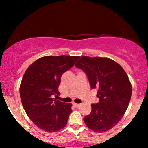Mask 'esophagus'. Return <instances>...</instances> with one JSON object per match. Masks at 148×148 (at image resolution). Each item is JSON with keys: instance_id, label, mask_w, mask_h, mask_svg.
Returning <instances> with one entry per match:
<instances>
[{"instance_id": "34e87169", "label": "esophagus", "mask_w": 148, "mask_h": 148, "mask_svg": "<svg viewBox=\"0 0 148 148\" xmlns=\"http://www.w3.org/2000/svg\"><path fill=\"white\" fill-rule=\"evenodd\" d=\"M73 104H74V106H75V107H76V108H78V107H79V106H80V104H79V103H73Z\"/></svg>"}]
</instances>
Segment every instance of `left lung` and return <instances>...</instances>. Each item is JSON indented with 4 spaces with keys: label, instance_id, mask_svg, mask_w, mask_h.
<instances>
[{
    "label": "left lung",
    "instance_id": "8db88e82",
    "mask_svg": "<svg viewBox=\"0 0 148 148\" xmlns=\"http://www.w3.org/2000/svg\"><path fill=\"white\" fill-rule=\"evenodd\" d=\"M75 67L86 73L99 100L91 104V113L84 118L86 126L99 133L111 130L130 103L132 88L128 76L120 64L106 58L82 56Z\"/></svg>",
    "mask_w": 148,
    "mask_h": 148
}]
</instances>
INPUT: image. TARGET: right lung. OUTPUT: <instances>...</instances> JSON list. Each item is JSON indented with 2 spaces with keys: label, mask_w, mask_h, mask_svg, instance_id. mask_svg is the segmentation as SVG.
I'll return each mask as SVG.
<instances>
[{
  "label": "right lung",
  "mask_w": 148,
  "mask_h": 148,
  "mask_svg": "<svg viewBox=\"0 0 148 148\" xmlns=\"http://www.w3.org/2000/svg\"><path fill=\"white\" fill-rule=\"evenodd\" d=\"M79 58L69 56L40 58L23 76L19 90L22 104L32 122L45 132H56L67 125L72 103L54 99L53 95H60L61 76Z\"/></svg>",
  "instance_id": "1"
}]
</instances>
